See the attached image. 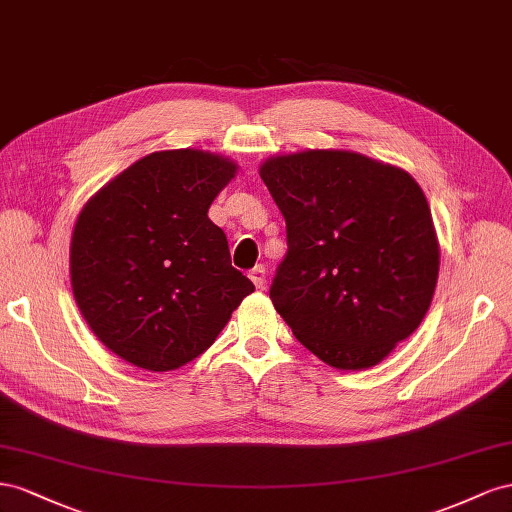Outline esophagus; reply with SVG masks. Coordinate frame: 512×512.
Segmentation results:
<instances>
[{"label": "esophagus", "instance_id": "34e87169", "mask_svg": "<svg viewBox=\"0 0 512 512\" xmlns=\"http://www.w3.org/2000/svg\"><path fill=\"white\" fill-rule=\"evenodd\" d=\"M248 276H251V281L255 283V287L257 289H264V285H266V268L264 266H255L251 272H248Z\"/></svg>", "mask_w": 512, "mask_h": 512}]
</instances>
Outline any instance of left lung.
<instances>
[{
    "instance_id": "left-lung-1",
    "label": "left lung",
    "mask_w": 512,
    "mask_h": 512,
    "mask_svg": "<svg viewBox=\"0 0 512 512\" xmlns=\"http://www.w3.org/2000/svg\"><path fill=\"white\" fill-rule=\"evenodd\" d=\"M259 175L287 225L274 309L330 367H375L420 326L437 285L440 244L422 188L347 150L272 156Z\"/></svg>"
}]
</instances>
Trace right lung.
I'll list each match as a JSON object with an SVG mask.
<instances>
[{
    "instance_id": "obj_1",
    "label": "right lung",
    "mask_w": 512,
    "mask_h": 512,
    "mask_svg": "<svg viewBox=\"0 0 512 512\" xmlns=\"http://www.w3.org/2000/svg\"><path fill=\"white\" fill-rule=\"evenodd\" d=\"M236 171L212 152H154L83 206L70 242L72 294L115 356L148 371L180 369L255 291L208 218Z\"/></svg>"
}]
</instances>
